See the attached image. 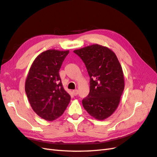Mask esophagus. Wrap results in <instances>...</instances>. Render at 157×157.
I'll use <instances>...</instances> for the list:
<instances>
[{
  "label": "esophagus",
  "instance_id": "obj_1",
  "mask_svg": "<svg viewBox=\"0 0 157 157\" xmlns=\"http://www.w3.org/2000/svg\"><path fill=\"white\" fill-rule=\"evenodd\" d=\"M73 94H74V96H77L78 94V90H73Z\"/></svg>",
  "mask_w": 157,
  "mask_h": 157
}]
</instances>
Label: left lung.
Here are the masks:
<instances>
[{
    "label": "left lung",
    "mask_w": 157,
    "mask_h": 157,
    "mask_svg": "<svg viewBox=\"0 0 157 157\" xmlns=\"http://www.w3.org/2000/svg\"><path fill=\"white\" fill-rule=\"evenodd\" d=\"M74 52L85 63L90 78V93L83 99V106L93 118L106 119L117 109L124 89L121 65L113 51L98 44Z\"/></svg>",
    "instance_id": "1"
}]
</instances>
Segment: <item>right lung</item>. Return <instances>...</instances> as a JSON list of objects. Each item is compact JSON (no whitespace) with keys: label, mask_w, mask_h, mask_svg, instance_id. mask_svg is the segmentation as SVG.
I'll list each match as a JSON object with an SVG mask.
<instances>
[{"label":"right lung","mask_w":157,"mask_h":157,"mask_svg":"<svg viewBox=\"0 0 157 157\" xmlns=\"http://www.w3.org/2000/svg\"><path fill=\"white\" fill-rule=\"evenodd\" d=\"M69 52L49 49L40 53L31 64L25 81V92L32 109L48 121L63 114L71 100L59 74Z\"/></svg>","instance_id":"right-lung-1"}]
</instances>
